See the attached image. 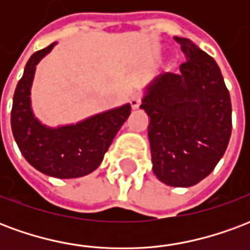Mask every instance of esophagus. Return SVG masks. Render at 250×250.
Returning a JSON list of instances; mask_svg holds the SVG:
<instances>
[{"label":"esophagus","instance_id":"esophagus-1","mask_svg":"<svg viewBox=\"0 0 250 250\" xmlns=\"http://www.w3.org/2000/svg\"><path fill=\"white\" fill-rule=\"evenodd\" d=\"M141 102H142V95L141 93H134L130 99V104L132 108L135 109L138 108L139 105H141Z\"/></svg>","mask_w":250,"mask_h":250}]
</instances>
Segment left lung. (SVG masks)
Wrapping results in <instances>:
<instances>
[{
  "label": "left lung",
  "mask_w": 250,
  "mask_h": 250,
  "mask_svg": "<svg viewBox=\"0 0 250 250\" xmlns=\"http://www.w3.org/2000/svg\"><path fill=\"white\" fill-rule=\"evenodd\" d=\"M186 62L147 87L141 108L150 116L152 171L168 186L188 188L209 175L231 134L229 91L213 57L174 37Z\"/></svg>",
  "instance_id": "8db88e82"
}]
</instances>
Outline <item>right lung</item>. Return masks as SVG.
<instances>
[{
  "label": "right lung",
  "mask_w": 250,
  "mask_h": 250,
  "mask_svg": "<svg viewBox=\"0 0 250 250\" xmlns=\"http://www.w3.org/2000/svg\"><path fill=\"white\" fill-rule=\"evenodd\" d=\"M55 42L35 52L26 62L16 87L12 107V131L20 151L41 173L55 178H79L99 167L128 115L131 105L95 115L75 125L48 128L33 116L30 85L37 62L49 53Z\"/></svg>",
  "instance_id": "1"
}]
</instances>
